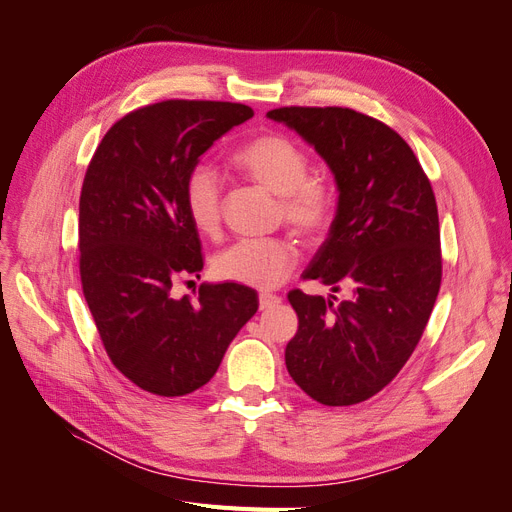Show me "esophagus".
<instances>
[{
    "mask_svg": "<svg viewBox=\"0 0 512 512\" xmlns=\"http://www.w3.org/2000/svg\"><path fill=\"white\" fill-rule=\"evenodd\" d=\"M258 301H260V309H271V307L282 303V299L277 297V294H260Z\"/></svg>",
    "mask_w": 512,
    "mask_h": 512,
    "instance_id": "1",
    "label": "esophagus"
}]
</instances>
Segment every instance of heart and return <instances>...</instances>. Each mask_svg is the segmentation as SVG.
<instances>
[{
	"mask_svg": "<svg viewBox=\"0 0 512 512\" xmlns=\"http://www.w3.org/2000/svg\"><path fill=\"white\" fill-rule=\"evenodd\" d=\"M241 175L280 196L284 220L303 237L316 239L333 220V192L312 173L305 149L292 138L267 132L232 153ZM183 207L190 224L205 237H215L222 224V185L207 164L194 166L183 181ZM297 247L288 239L239 241L213 258V273L226 282L271 290L297 267Z\"/></svg>",
	"mask_w": 512,
	"mask_h": 512,
	"instance_id": "heart-1",
	"label": "heart"
}]
</instances>
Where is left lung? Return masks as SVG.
<instances>
[{
	"instance_id": "obj_1",
	"label": "left lung",
	"mask_w": 512,
	"mask_h": 512,
	"mask_svg": "<svg viewBox=\"0 0 512 512\" xmlns=\"http://www.w3.org/2000/svg\"><path fill=\"white\" fill-rule=\"evenodd\" d=\"M327 162L337 185L329 235L303 277L352 299L290 290L299 331L286 346L292 380L324 406L374 397L406 365L442 282L436 196L414 151L382 121L339 106L267 113Z\"/></svg>"
}]
</instances>
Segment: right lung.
Returning <instances> with one entry per match:
<instances>
[{"mask_svg":"<svg viewBox=\"0 0 512 512\" xmlns=\"http://www.w3.org/2000/svg\"><path fill=\"white\" fill-rule=\"evenodd\" d=\"M245 104L166 100L121 117L98 145L79 203L83 294L108 359L143 391L188 395L218 371L258 309L256 290L200 284L173 297L177 277L203 271L183 181L239 123Z\"/></svg>","mask_w":512,"mask_h":512,"instance_id":"1","label":"right lung"}]
</instances>
